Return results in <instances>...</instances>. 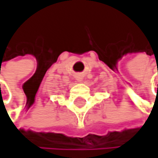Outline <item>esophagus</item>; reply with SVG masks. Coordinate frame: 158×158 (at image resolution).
I'll list each match as a JSON object with an SVG mask.
<instances>
[{
	"instance_id": "obj_1",
	"label": "esophagus",
	"mask_w": 158,
	"mask_h": 158,
	"mask_svg": "<svg viewBox=\"0 0 158 158\" xmlns=\"http://www.w3.org/2000/svg\"><path fill=\"white\" fill-rule=\"evenodd\" d=\"M76 78H77V80H78V81H81V80H82V76L77 75V77H76Z\"/></svg>"
}]
</instances>
